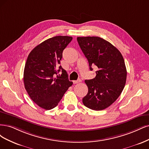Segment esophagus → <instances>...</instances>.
Segmentation results:
<instances>
[{
  "label": "esophagus",
  "mask_w": 149,
  "mask_h": 149,
  "mask_svg": "<svg viewBox=\"0 0 149 149\" xmlns=\"http://www.w3.org/2000/svg\"><path fill=\"white\" fill-rule=\"evenodd\" d=\"M80 81H81V80L79 79V80H74V81H73V83H74V84H78V83L80 82Z\"/></svg>",
  "instance_id": "34e87169"
}]
</instances>
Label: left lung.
<instances>
[{"label": "left lung", "instance_id": "8db88e82", "mask_svg": "<svg viewBox=\"0 0 149 149\" xmlns=\"http://www.w3.org/2000/svg\"><path fill=\"white\" fill-rule=\"evenodd\" d=\"M81 50L88 61L90 70L96 65V77L85 80L88 91L82 99L86 107L100 111L109 107L121 95L126 84L127 70L120 51L98 36L77 37Z\"/></svg>", "mask_w": 149, "mask_h": 149}]
</instances>
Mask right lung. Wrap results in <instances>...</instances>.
I'll return each instance as SVG.
<instances>
[{"instance_id":"add662e5","label":"right lung","mask_w":149,"mask_h":149,"mask_svg":"<svg viewBox=\"0 0 149 149\" xmlns=\"http://www.w3.org/2000/svg\"><path fill=\"white\" fill-rule=\"evenodd\" d=\"M72 40L68 36L51 38L36 46L28 56L23 73L25 88L33 102L45 109L55 108L73 84L66 71L58 67L62 52Z\"/></svg>"}]
</instances>
